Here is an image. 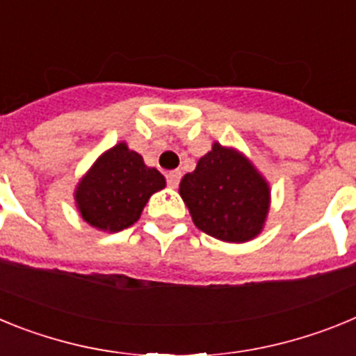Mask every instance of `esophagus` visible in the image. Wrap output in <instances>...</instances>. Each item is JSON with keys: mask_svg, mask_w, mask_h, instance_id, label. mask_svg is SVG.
<instances>
[{"mask_svg": "<svg viewBox=\"0 0 356 356\" xmlns=\"http://www.w3.org/2000/svg\"><path fill=\"white\" fill-rule=\"evenodd\" d=\"M180 180H181V172L178 171V169H176V171L168 172V185H169V187L176 188V187H178V184H180Z\"/></svg>", "mask_w": 356, "mask_h": 356, "instance_id": "34e87169", "label": "esophagus"}]
</instances>
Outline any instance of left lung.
Instances as JSON below:
<instances>
[{
  "label": "left lung",
  "mask_w": 356,
  "mask_h": 356,
  "mask_svg": "<svg viewBox=\"0 0 356 356\" xmlns=\"http://www.w3.org/2000/svg\"><path fill=\"white\" fill-rule=\"evenodd\" d=\"M197 229L222 242L242 244L262 234L271 187L242 151L212 144L178 188Z\"/></svg>",
  "instance_id": "obj_1"
}]
</instances>
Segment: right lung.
<instances>
[{
	"label": "right lung",
	"instance_id": "right-lung-1",
	"mask_svg": "<svg viewBox=\"0 0 356 356\" xmlns=\"http://www.w3.org/2000/svg\"><path fill=\"white\" fill-rule=\"evenodd\" d=\"M165 187V178L147 168L124 140L97 156L74 188V203L87 225L118 234L139 221L147 200Z\"/></svg>",
	"mask_w": 356,
	"mask_h": 356
}]
</instances>
